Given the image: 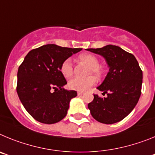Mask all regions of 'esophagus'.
<instances>
[{"label":"esophagus","mask_w":155,"mask_h":155,"mask_svg":"<svg viewBox=\"0 0 155 155\" xmlns=\"http://www.w3.org/2000/svg\"><path fill=\"white\" fill-rule=\"evenodd\" d=\"M78 94L79 96H81V95L84 94V92H83V91H78Z\"/></svg>","instance_id":"esophagus-1"}]
</instances>
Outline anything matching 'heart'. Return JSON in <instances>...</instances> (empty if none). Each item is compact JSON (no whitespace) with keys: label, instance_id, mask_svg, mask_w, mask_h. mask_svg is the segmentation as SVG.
<instances>
[{"label":"heart","instance_id":"b5f03b06","mask_svg":"<svg viewBox=\"0 0 155 155\" xmlns=\"http://www.w3.org/2000/svg\"><path fill=\"white\" fill-rule=\"evenodd\" d=\"M80 61L89 65L88 74H93L96 77L101 74V70L98 67V59L91 54H81L79 56ZM61 72L66 78H69L73 74V64L71 59H67L63 62L61 67ZM95 83V78L93 76H88L84 78H74L68 82V87L72 90L84 91L87 90Z\"/></svg>","mask_w":155,"mask_h":155}]
</instances>
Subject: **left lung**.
Segmentation results:
<instances>
[{"label": "left lung", "instance_id": "left-lung-1", "mask_svg": "<svg viewBox=\"0 0 155 155\" xmlns=\"http://www.w3.org/2000/svg\"><path fill=\"white\" fill-rule=\"evenodd\" d=\"M87 50L103 57L109 68L102 83L97 87L107 97L94 94L87 107L97 121L116 124L128 116L137 104L141 94L142 71L135 57L120 46L107 45Z\"/></svg>", "mask_w": 155, "mask_h": 155}]
</instances>
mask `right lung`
<instances>
[{
	"label": "right lung",
	"mask_w": 155,
	"mask_h": 155,
	"mask_svg": "<svg viewBox=\"0 0 155 155\" xmlns=\"http://www.w3.org/2000/svg\"><path fill=\"white\" fill-rule=\"evenodd\" d=\"M81 48L43 45L25 56L18 71L17 93L26 111L35 120L56 124L64 118L77 91L66 90L61 64Z\"/></svg>",
	"instance_id": "1"
}]
</instances>
